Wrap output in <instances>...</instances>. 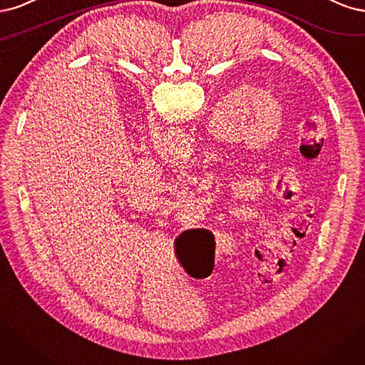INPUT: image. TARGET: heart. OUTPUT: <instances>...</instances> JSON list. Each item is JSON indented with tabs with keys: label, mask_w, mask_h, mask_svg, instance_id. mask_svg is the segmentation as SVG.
<instances>
[{
	"label": "heart",
	"mask_w": 365,
	"mask_h": 365,
	"mask_svg": "<svg viewBox=\"0 0 365 365\" xmlns=\"http://www.w3.org/2000/svg\"><path fill=\"white\" fill-rule=\"evenodd\" d=\"M276 106H277V104H276ZM277 110H279V109H277Z\"/></svg>",
	"instance_id": "1"
}]
</instances>
